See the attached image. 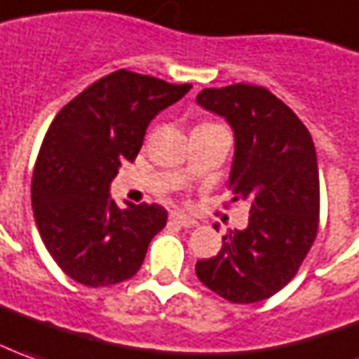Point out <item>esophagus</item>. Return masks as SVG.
Listing matches in <instances>:
<instances>
[{
  "label": "esophagus",
  "mask_w": 359,
  "mask_h": 359,
  "mask_svg": "<svg viewBox=\"0 0 359 359\" xmlns=\"http://www.w3.org/2000/svg\"><path fill=\"white\" fill-rule=\"evenodd\" d=\"M170 224H175V226H180V228H194L198 222L194 220V218H190L187 214H182V212H172L169 216Z\"/></svg>",
  "instance_id": "1"
}]
</instances>
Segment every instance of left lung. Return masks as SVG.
Segmentation results:
<instances>
[{"mask_svg": "<svg viewBox=\"0 0 359 359\" xmlns=\"http://www.w3.org/2000/svg\"><path fill=\"white\" fill-rule=\"evenodd\" d=\"M196 102L233 129L228 189L233 200L251 202L248 228L226 233L218 255L196 263V277L236 304L265 301L297 275L316 240L320 182L313 137L263 86L204 88Z\"/></svg>", "mask_w": 359, "mask_h": 359, "instance_id": "1", "label": "left lung"}]
</instances>
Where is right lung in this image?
Instances as JSON below:
<instances>
[{"label": "right lung", "instance_id": "add662e5", "mask_svg": "<svg viewBox=\"0 0 359 359\" xmlns=\"http://www.w3.org/2000/svg\"><path fill=\"white\" fill-rule=\"evenodd\" d=\"M190 88L121 68L53 119L36 155L31 202L41 240L70 279L109 287L139 271L167 210L145 202L119 208L109 182L123 161L137 157L149 121Z\"/></svg>", "mask_w": 359, "mask_h": 359}]
</instances>
